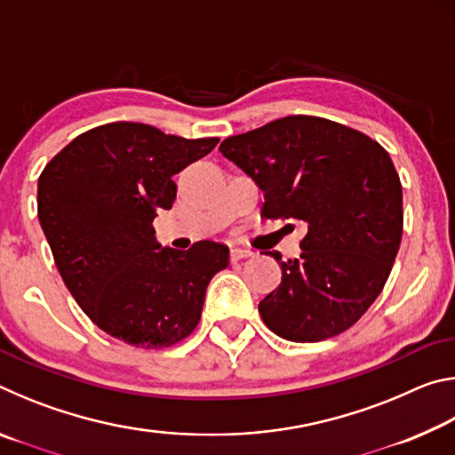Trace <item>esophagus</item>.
Returning <instances> with one entry per match:
<instances>
[{
  "label": "esophagus",
  "instance_id": "1",
  "mask_svg": "<svg viewBox=\"0 0 455 455\" xmlns=\"http://www.w3.org/2000/svg\"><path fill=\"white\" fill-rule=\"evenodd\" d=\"M246 257H252L251 249H244V246H230V259L233 260H241Z\"/></svg>",
  "mask_w": 455,
  "mask_h": 455
}]
</instances>
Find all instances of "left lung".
Here are the masks:
<instances>
[{"mask_svg": "<svg viewBox=\"0 0 455 455\" xmlns=\"http://www.w3.org/2000/svg\"><path fill=\"white\" fill-rule=\"evenodd\" d=\"M222 156L265 192L260 217L303 220L301 255L259 303L283 339L315 343L361 319L379 297L403 233V195L387 150L359 130L287 116L222 140Z\"/></svg>", "mask_w": 455, "mask_h": 455, "instance_id": "left-lung-1", "label": "left lung"}]
</instances>
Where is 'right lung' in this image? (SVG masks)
Listing matches in <instances>:
<instances>
[{
    "instance_id": "add662e5",
    "label": "right lung",
    "mask_w": 455,
    "mask_h": 455,
    "mask_svg": "<svg viewBox=\"0 0 455 455\" xmlns=\"http://www.w3.org/2000/svg\"><path fill=\"white\" fill-rule=\"evenodd\" d=\"M217 144L112 122L74 138L40 174L37 217L61 279L114 339L163 349L198 325L206 287L228 265V246L160 249L152 220L158 209H172V176Z\"/></svg>"
}]
</instances>
